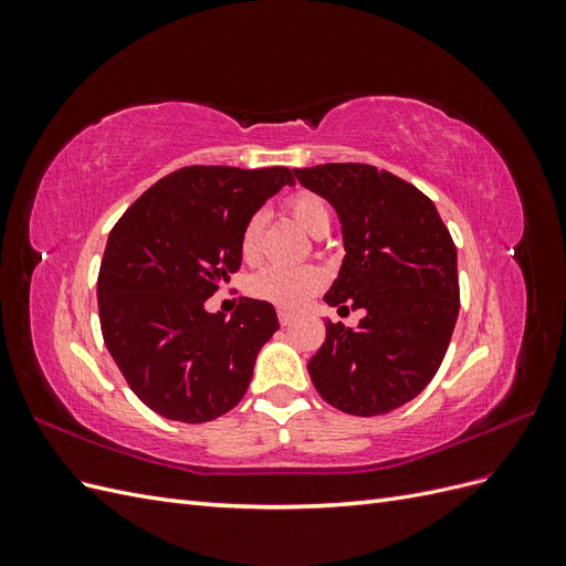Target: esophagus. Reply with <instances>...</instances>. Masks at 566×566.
Segmentation results:
<instances>
[{
	"instance_id": "obj_1",
	"label": "esophagus",
	"mask_w": 566,
	"mask_h": 566,
	"mask_svg": "<svg viewBox=\"0 0 566 566\" xmlns=\"http://www.w3.org/2000/svg\"><path fill=\"white\" fill-rule=\"evenodd\" d=\"M279 321H281V325H290V323H293L295 321V314H290V312H279Z\"/></svg>"
}]
</instances>
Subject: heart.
Segmentation results:
<instances>
[{"instance_id":"b5f03b06","label":"heart","mask_w":566,"mask_h":566,"mask_svg":"<svg viewBox=\"0 0 566 566\" xmlns=\"http://www.w3.org/2000/svg\"><path fill=\"white\" fill-rule=\"evenodd\" d=\"M287 212L297 224L314 238L331 229V210L323 198L314 193H295L287 198ZM264 229V214L256 212L248 219L241 235V254L248 262L260 254V241ZM325 285V273L318 266H279L269 264L254 273L248 283L250 295L281 306V310H300Z\"/></svg>"}]
</instances>
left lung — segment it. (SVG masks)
<instances>
[{
  "label": "left lung",
  "mask_w": 566,
  "mask_h": 566,
  "mask_svg": "<svg viewBox=\"0 0 566 566\" xmlns=\"http://www.w3.org/2000/svg\"><path fill=\"white\" fill-rule=\"evenodd\" d=\"M293 172L342 227L345 260L323 300L366 312L358 328L325 323L312 382L345 413H389L430 385L449 349L460 310L453 238L434 202L385 169L328 163Z\"/></svg>",
  "instance_id": "obj_1"
}]
</instances>
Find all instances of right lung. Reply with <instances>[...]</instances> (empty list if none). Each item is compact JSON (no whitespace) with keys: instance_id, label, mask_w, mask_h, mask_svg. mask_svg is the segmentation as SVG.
Here are the masks:
<instances>
[{"instance_id":"1","label":"right lung","mask_w":566,"mask_h":566,"mask_svg":"<svg viewBox=\"0 0 566 566\" xmlns=\"http://www.w3.org/2000/svg\"><path fill=\"white\" fill-rule=\"evenodd\" d=\"M283 186H295L287 167H184L113 227L96 285L101 333L158 416L208 422L248 391L256 354L281 328L276 310L241 297L227 318L205 300L241 269L248 219Z\"/></svg>"}]
</instances>
